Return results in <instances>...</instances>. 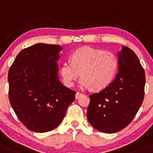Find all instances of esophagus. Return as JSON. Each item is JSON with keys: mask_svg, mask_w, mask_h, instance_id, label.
I'll use <instances>...</instances> for the list:
<instances>
[{"mask_svg": "<svg viewBox=\"0 0 153 153\" xmlns=\"http://www.w3.org/2000/svg\"><path fill=\"white\" fill-rule=\"evenodd\" d=\"M82 93H80V92H77L76 93V95H75V98L76 99H78L79 97H80V96H82Z\"/></svg>", "mask_w": 153, "mask_h": 153, "instance_id": "1", "label": "esophagus"}]
</instances>
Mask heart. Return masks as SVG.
Instances as JSON below:
<instances>
[{
  "mask_svg": "<svg viewBox=\"0 0 153 153\" xmlns=\"http://www.w3.org/2000/svg\"><path fill=\"white\" fill-rule=\"evenodd\" d=\"M117 69L118 61L113 53L83 47L72 53L71 61L61 63L60 73L63 83L67 87L74 85L80 73V87L99 91L113 81Z\"/></svg>",
  "mask_w": 153,
  "mask_h": 153,
  "instance_id": "heart-1",
  "label": "heart"
}]
</instances>
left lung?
I'll return each instance as SVG.
<instances>
[{"instance_id": "8db88e82", "label": "left lung", "mask_w": 153, "mask_h": 153, "mask_svg": "<svg viewBox=\"0 0 153 153\" xmlns=\"http://www.w3.org/2000/svg\"><path fill=\"white\" fill-rule=\"evenodd\" d=\"M118 57L116 79L98 93L90 95L87 119L103 133H116L126 127L138 112L145 95V73L137 55L123 46Z\"/></svg>"}]
</instances>
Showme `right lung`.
<instances>
[{
  "mask_svg": "<svg viewBox=\"0 0 153 153\" xmlns=\"http://www.w3.org/2000/svg\"><path fill=\"white\" fill-rule=\"evenodd\" d=\"M58 45L37 43L23 49L10 67L8 97L15 114L30 131H50L64 118L76 92L60 82Z\"/></svg>",
  "mask_w": 153,
  "mask_h": 153,
  "instance_id": "add662e5",
  "label": "right lung"
}]
</instances>
